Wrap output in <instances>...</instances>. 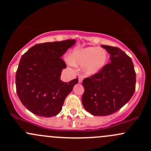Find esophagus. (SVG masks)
<instances>
[{
  "instance_id": "1",
  "label": "esophagus",
  "mask_w": 151,
  "mask_h": 151,
  "mask_svg": "<svg viewBox=\"0 0 151 151\" xmlns=\"http://www.w3.org/2000/svg\"><path fill=\"white\" fill-rule=\"evenodd\" d=\"M78 80H79V83H81L82 82H83V76H79V77H78Z\"/></svg>"
}]
</instances>
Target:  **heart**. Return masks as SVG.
<instances>
[{"instance_id": "b5f03b06", "label": "heart", "mask_w": 151, "mask_h": 151, "mask_svg": "<svg viewBox=\"0 0 151 151\" xmlns=\"http://www.w3.org/2000/svg\"><path fill=\"white\" fill-rule=\"evenodd\" d=\"M107 58L106 50L99 47H88L74 51L71 57V62L74 65L85 66L87 74H93L105 66Z\"/></svg>"}]
</instances>
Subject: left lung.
<instances>
[{
	"mask_svg": "<svg viewBox=\"0 0 151 151\" xmlns=\"http://www.w3.org/2000/svg\"><path fill=\"white\" fill-rule=\"evenodd\" d=\"M110 54V62L83 80L82 102L93 115L106 116L122 108L133 96L136 73L129 55L116 47L101 45Z\"/></svg>",
	"mask_w": 151,
	"mask_h": 151,
	"instance_id": "obj_1",
	"label": "left lung"
}]
</instances>
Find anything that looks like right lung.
<instances>
[{"label":"right lung","instance_id":"right-lung-1","mask_svg":"<svg viewBox=\"0 0 151 151\" xmlns=\"http://www.w3.org/2000/svg\"><path fill=\"white\" fill-rule=\"evenodd\" d=\"M75 40L47 42L34 45L22 55L16 72V91L22 104L41 117L55 116L78 78L64 83L60 80L66 64L61 56Z\"/></svg>","mask_w":151,"mask_h":151}]
</instances>
